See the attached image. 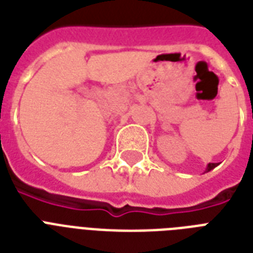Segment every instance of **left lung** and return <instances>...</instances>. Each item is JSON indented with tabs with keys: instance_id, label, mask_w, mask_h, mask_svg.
<instances>
[{
	"instance_id": "left-lung-1",
	"label": "left lung",
	"mask_w": 253,
	"mask_h": 253,
	"mask_svg": "<svg viewBox=\"0 0 253 253\" xmlns=\"http://www.w3.org/2000/svg\"><path fill=\"white\" fill-rule=\"evenodd\" d=\"M216 166H218V164H215V163H209L208 167H206V170H205V172H210V170L215 168Z\"/></svg>"
}]
</instances>
